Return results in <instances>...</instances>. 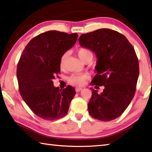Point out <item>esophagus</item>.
Listing matches in <instances>:
<instances>
[{
	"label": "esophagus",
	"mask_w": 152,
	"mask_h": 152,
	"mask_svg": "<svg viewBox=\"0 0 152 152\" xmlns=\"http://www.w3.org/2000/svg\"><path fill=\"white\" fill-rule=\"evenodd\" d=\"M82 89H83V88H81V87H76V91L77 93L80 92V91L82 90Z\"/></svg>",
	"instance_id": "34e87169"
}]
</instances>
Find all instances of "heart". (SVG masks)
Returning a JSON list of instances; mask_svg holds the SVG:
<instances>
[{
	"mask_svg": "<svg viewBox=\"0 0 152 152\" xmlns=\"http://www.w3.org/2000/svg\"><path fill=\"white\" fill-rule=\"evenodd\" d=\"M77 55L79 58H80L82 61H85V59L88 58H92L93 54L90 50L86 48H79L77 50ZM67 57V53H65L62 55L60 59V67L63 68L65 66V63H66V59ZM88 76L86 74H73V75L70 76L68 78V81L69 83L72 84V85H76V86H81L84 85L85 80L87 79Z\"/></svg>",
	"mask_w": 152,
	"mask_h": 152,
	"instance_id": "obj_1",
	"label": "heart"
}]
</instances>
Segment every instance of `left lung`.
Returning a JSON list of instances; mask_svg holds the SVG:
<instances>
[{"mask_svg": "<svg viewBox=\"0 0 152 152\" xmlns=\"http://www.w3.org/2000/svg\"><path fill=\"white\" fill-rule=\"evenodd\" d=\"M81 47L97 58L91 85L103 86L102 93L92 90L88 113L94 118L111 121L122 114L134 97L139 74V61L132 45L122 34L107 28L82 34Z\"/></svg>", "mask_w": 152, "mask_h": 152, "instance_id": "left-lung-1", "label": "left lung"}]
</instances>
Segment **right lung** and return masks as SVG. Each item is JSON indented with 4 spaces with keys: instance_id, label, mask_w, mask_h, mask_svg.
Returning <instances> with one entry per match:
<instances>
[{
    "instance_id": "right-lung-1",
    "label": "right lung",
    "mask_w": 152,
    "mask_h": 152,
    "mask_svg": "<svg viewBox=\"0 0 152 152\" xmlns=\"http://www.w3.org/2000/svg\"><path fill=\"white\" fill-rule=\"evenodd\" d=\"M78 34L50 30L33 38L23 50L17 67L19 91L24 102L38 117L47 120L63 118L76 94L75 88L55 87L60 59L73 47Z\"/></svg>"
}]
</instances>
